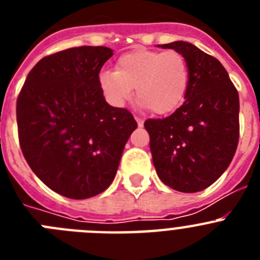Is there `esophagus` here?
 Listing matches in <instances>:
<instances>
[{
  "instance_id": "esophagus-1",
  "label": "esophagus",
  "mask_w": 260,
  "mask_h": 260,
  "mask_svg": "<svg viewBox=\"0 0 260 260\" xmlns=\"http://www.w3.org/2000/svg\"><path fill=\"white\" fill-rule=\"evenodd\" d=\"M135 119H137L138 126H139V127H142V126H143V123H144V121H143V119H142L141 117H135Z\"/></svg>"
}]
</instances>
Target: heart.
Wrapping results in <instances>:
<instances>
[{"label":"heart","mask_w":260,"mask_h":260,"mask_svg":"<svg viewBox=\"0 0 260 260\" xmlns=\"http://www.w3.org/2000/svg\"><path fill=\"white\" fill-rule=\"evenodd\" d=\"M189 80V66L181 53L138 48L121 54L114 71L100 73L99 86L114 107H122L128 102L135 88L142 107L162 116L182 104Z\"/></svg>","instance_id":"b5f03b06"}]
</instances>
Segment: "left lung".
I'll return each instance as SVG.
<instances>
[{
  "label": "left lung",
  "mask_w": 260,
  "mask_h": 260,
  "mask_svg": "<svg viewBox=\"0 0 260 260\" xmlns=\"http://www.w3.org/2000/svg\"><path fill=\"white\" fill-rule=\"evenodd\" d=\"M185 57L190 71L186 102L144 127L158 178L181 192L212 185L231 164L240 138V99L220 61L186 41L162 44Z\"/></svg>",
  "instance_id": "1"
}]
</instances>
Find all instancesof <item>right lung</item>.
Here are the masks:
<instances>
[{
  "instance_id": "1",
  "label": "right lung",
  "mask_w": 260,
  "mask_h": 260,
  "mask_svg": "<svg viewBox=\"0 0 260 260\" xmlns=\"http://www.w3.org/2000/svg\"><path fill=\"white\" fill-rule=\"evenodd\" d=\"M107 47H77L44 57L17 100L18 137L32 172L53 191L87 199L109 187L137 121L105 102L99 74Z\"/></svg>"
}]
</instances>
